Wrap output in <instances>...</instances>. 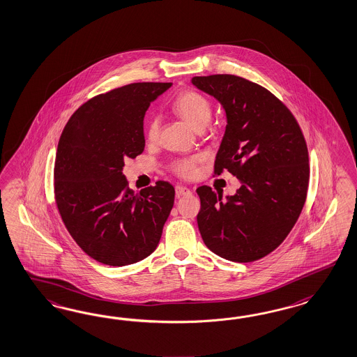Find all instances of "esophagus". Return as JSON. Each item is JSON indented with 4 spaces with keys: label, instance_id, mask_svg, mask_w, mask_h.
Masks as SVG:
<instances>
[{
    "label": "esophagus",
    "instance_id": "34e87169",
    "mask_svg": "<svg viewBox=\"0 0 357 357\" xmlns=\"http://www.w3.org/2000/svg\"><path fill=\"white\" fill-rule=\"evenodd\" d=\"M190 193H192V190L189 188H186L183 185H176V195H177V198Z\"/></svg>",
    "mask_w": 357,
    "mask_h": 357
}]
</instances>
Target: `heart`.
<instances>
[{
  "instance_id": "1",
  "label": "heart",
  "mask_w": 357,
  "mask_h": 357,
  "mask_svg": "<svg viewBox=\"0 0 357 357\" xmlns=\"http://www.w3.org/2000/svg\"><path fill=\"white\" fill-rule=\"evenodd\" d=\"M174 111L195 130L206 128V125L210 123L213 116V108L210 102L204 95L195 91L181 92L174 100ZM159 128V119L156 116H153L146 126V134L150 141H155L158 138ZM199 160V158L177 160L174 163V171L183 177H192L195 174V165Z\"/></svg>"
}]
</instances>
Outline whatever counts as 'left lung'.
Listing matches in <instances>:
<instances>
[{
    "mask_svg": "<svg viewBox=\"0 0 357 357\" xmlns=\"http://www.w3.org/2000/svg\"><path fill=\"white\" fill-rule=\"evenodd\" d=\"M198 90L222 104L227 126L215 159L241 186L234 195L199 186L197 223L206 246L232 262L275 250L304 207L309 156L303 132L283 102L262 86L229 74L194 77Z\"/></svg>",
    "mask_w": 357,
    "mask_h": 357,
    "instance_id": "left-lung-1",
    "label": "left lung"
}]
</instances>
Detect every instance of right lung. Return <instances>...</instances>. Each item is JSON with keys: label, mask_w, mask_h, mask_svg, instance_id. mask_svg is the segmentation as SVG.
Returning <instances> with one entry per match:
<instances>
[{"label": "right lung", "mask_w": 357, "mask_h": 357, "mask_svg": "<svg viewBox=\"0 0 357 357\" xmlns=\"http://www.w3.org/2000/svg\"><path fill=\"white\" fill-rule=\"evenodd\" d=\"M171 86L143 82L98 95L73 113L59 141L53 177L62 222L104 265H132L151 255L174 207L171 183L134 194L123 174V159L144 150V113Z\"/></svg>", "instance_id": "right-lung-1"}]
</instances>
